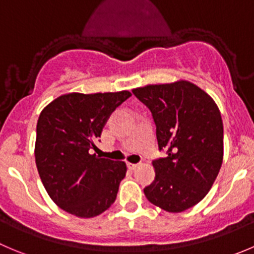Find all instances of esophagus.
Wrapping results in <instances>:
<instances>
[{
    "instance_id": "esophagus-1",
    "label": "esophagus",
    "mask_w": 254,
    "mask_h": 254,
    "mask_svg": "<svg viewBox=\"0 0 254 254\" xmlns=\"http://www.w3.org/2000/svg\"><path fill=\"white\" fill-rule=\"evenodd\" d=\"M137 167H138V165H134V163H128V168H129V170L134 171Z\"/></svg>"
}]
</instances>
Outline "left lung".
I'll use <instances>...</instances> for the list:
<instances>
[{
  "label": "left lung",
  "instance_id": "8db88e82",
  "mask_svg": "<svg viewBox=\"0 0 254 254\" xmlns=\"http://www.w3.org/2000/svg\"><path fill=\"white\" fill-rule=\"evenodd\" d=\"M153 116L159 149L153 161L156 178L144 188L147 199L180 213L203 199L223 162V123L213 98L186 79L132 89Z\"/></svg>",
  "mask_w": 254,
  "mask_h": 254
}]
</instances>
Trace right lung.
<instances>
[{
  "instance_id": "right-lung-1",
  "label": "right lung",
  "mask_w": 254,
  "mask_h": 254,
  "mask_svg": "<svg viewBox=\"0 0 254 254\" xmlns=\"http://www.w3.org/2000/svg\"><path fill=\"white\" fill-rule=\"evenodd\" d=\"M129 91L71 92L48 103L37 122L35 159L48 195L64 211L92 218L110 208L127 166L91 154L103 126Z\"/></svg>"
}]
</instances>
